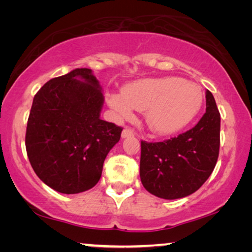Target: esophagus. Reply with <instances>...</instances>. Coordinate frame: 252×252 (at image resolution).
<instances>
[{
	"instance_id": "obj_1",
	"label": "esophagus",
	"mask_w": 252,
	"mask_h": 252,
	"mask_svg": "<svg viewBox=\"0 0 252 252\" xmlns=\"http://www.w3.org/2000/svg\"><path fill=\"white\" fill-rule=\"evenodd\" d=\"M132 136H134V132H133V129H130V128H124V130L122 132V137L123 139H126V137H132Z\"/></svg>"
}]
</instances>
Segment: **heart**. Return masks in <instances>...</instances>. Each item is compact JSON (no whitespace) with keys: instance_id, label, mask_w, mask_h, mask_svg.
I'll use <instances>...</instances> for the list:
<instances>
[{"instance_id":"heart-1","label":"heart","mask_w":252,"mask_h":252,"mask_svg":"<svg viewBox=\"0 0 252 252\" xmlns=\"http://www.w3.org/2000/svg\"><path fill=\"white\" fill-rule=\"evenodd\" d=\"M106 102L118 118L130 119L133 109L146 111L151 132L167 136L190 124L203 104L197 84L179 77L149 78L125 86L123 93H109Z\"/></svg>"}]
</instances>
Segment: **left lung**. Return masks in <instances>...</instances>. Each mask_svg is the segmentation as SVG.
Here are the masks:
<instances>
[{
    "mask_svg": "<svg viewBox=\"0 0 252 252\" xmlns=\"http://www.w3.org/2000/svg\"><path fill=\"white\" fill-rule=\"evenodd\" d=\"M205 98V113L191 129L163 142L141 141L140 178L150 194L186 197L211 175L219 156L220 113L211 92Z\"/></svg>",
    "mask_w": 252,
    "mask_h": 252,
    "instance_id": "1",
    "label": "left lung"
}]
</instances>
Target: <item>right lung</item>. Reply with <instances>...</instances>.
I'll return each instance as SVG.
<instances>
[{"label":"right lung","mask_w":252,"mask_h":252,"mask_svg":"<svg viewBox=\"0 0 252 252\" xmlns=\"http://www.w3.org/2000/svg\"><path fill=\"white\" fill-rule=\"evenodd\" d=\"M104 97L91 68H75L46 82L27 120V156L37 177L62 194L97 184L122 127L99 118Z\"/></svg>","instance_id":"1"}]
</instances>
